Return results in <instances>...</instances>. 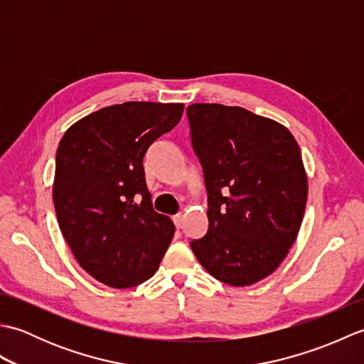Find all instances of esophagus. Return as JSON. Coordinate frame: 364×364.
Returning a JSON list of instances; mask_svg holds the SVG:
<instances>
[{
  "instance_id": "obj_1",
  "label": "esophagus",
  "mask_w": 364,
  "mask_h": 364,
  "mask_svg": "<svg viewBox=\"0 0 364 364\" xmlns=\"http://www.w3.org/2000/svg\"><path fill=\"white\" fill-rule=\"evenodd\" d=\"M172 220H173V223H175V227H176V228H181V225H183V220H184V215H183V214H175L173 218H172Z\"/></svg>"
}]
</instances>
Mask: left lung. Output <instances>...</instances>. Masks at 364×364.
Wrapping results in <instances>:
<instances>
[{
    "label": "left lung",
    "mask_w": 364,
    "mask_h": 364,
    "mask_svg": "<svg viewBox=\"0 0 364 364\" xmlns=\"http://www.w3.org/2000/svg\"><path fill=\"white\" fill-rule=\"evenodd\" d=\"M203 168L208 233L191 241L219 282L250 286L282 264L304 219L308 178L289 129L239 106H188Z\"/></svg>",
    "instance_id": "1"
}]
</instances>
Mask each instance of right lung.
I'll return each instance as SVG.
<instances>
[{"instance_id": "add662e5", "label": "right lung", "mask_w": 364, "mask_h": 364, "mask_svg": "<svg viewBox=\"0 0 364 364\" xmlns=\"http://www.w3.org/2000/svg\"><path fill=\"white\" fill-rule=\"evenodd\" d=\"M183 103L107 106L65 131L56 153L53 202L80 266L106 286L131 288L156 272L175 233L153 210L144 154L180 122Z\"/></svg>"}]
</instances>
